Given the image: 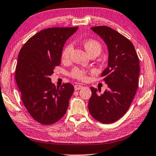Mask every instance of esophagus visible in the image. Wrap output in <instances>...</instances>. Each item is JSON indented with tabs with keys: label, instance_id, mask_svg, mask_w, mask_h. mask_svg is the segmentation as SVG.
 <instances>
[{
	"label": "esophagus",
	"instance_id": "esophagus-1",
	"mask_svg": "<svg viewBox=\"0 0 156 156\" xmlns=\"http://www.w3.org/2000/svg\"><path fill=\"white\" fill-rule=\"evenodd\" d=\"M83 87V86L82 85H80V84H76L74 86V88H75V90H80L82 89Z\"/></svg>",
	"mask_w": 156,
	"mask_h": 156
}]
</instances>
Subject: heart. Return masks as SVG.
I'll return each mask as SVG.
<instances>
[{"label":"heart","instance_id":"1","mask_svg":"<svg viewBox=\"0 0 156 156\" xmlns=\"http://www.w3.org/2000/svg\"><path fill=\"white\" fill-rule=\"evenodd\" d=\"M84 47L87 52L90 54L94 51H98L100 52L101 50V45L98 41L94 40H87L83 43ZM73 50V45L71 43L68 44L64 48L62 53V59L64 62H68L70 59L71 54ZM71 76L72 78L77 79L79 80H86L87 79V71L84 69L74 68L71 71Z\"/></svg>","mask_w":156,"mask_h":156}]
</instances>
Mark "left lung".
Instances as JSON below:
<instances>
[{
	"label": "left lung",
	"instance_id": "left-lung-1",
	"mask_svg": "<svg viewBox=\"0 0 156 156\" xmlns=\"http://www.w3.org/2000/svg\"><path fill=\"white\" fill-rule=\"evenodd\" d=\"M91 29L107 45L108 67L102 72L101 77L108 89L97 94V89L90 87L92 96L88 108L97 121L111 123L126 113L133 101L138 87L139 59L132 42L118 31L106 26Z\"/></svg>",
	"mask_w": 156,
	"mask_h": 156
}]
</instances>
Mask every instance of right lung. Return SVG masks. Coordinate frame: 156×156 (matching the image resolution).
Segmentation results:
<instances>
[{"label": "right lung", "instance_id": "1", "mask_svg": "<svg viewBox=\"0 0 156 156\" xmlns=\"http://www.w3.org/2000/svg\"><path fill=\"white\" fill-rule=\"evenodd\" d=\"M78 27H55L42 30L23 45L18 55L15 80L25 108L35 120L51 125L66 113L74 91L71 83L56 87L50 76L61 64L66 41Z\"/></svg>", "mask_w": 156, "mask_h": 156}]
</instances>
